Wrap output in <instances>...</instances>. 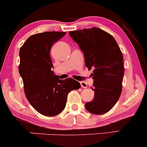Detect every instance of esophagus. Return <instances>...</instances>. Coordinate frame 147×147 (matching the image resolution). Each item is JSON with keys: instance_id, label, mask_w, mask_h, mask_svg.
<instances>
[{"instance_id": "obj_1", "label": "esophagus", "mask_w": 147, "mask_h": 147, "mask_svg": "<svg viewBox=\"0 0 147 147\" xmlns=\"http://www.w3.org/2000/svg\"><path fill=\"white\" fill-rule=\"evenodd\" d=\"M80 84H81V86H82V88H86V87H87V84H86V83L85 82H84V81H82V82H80Z\"/></svg>"}]
</instances>
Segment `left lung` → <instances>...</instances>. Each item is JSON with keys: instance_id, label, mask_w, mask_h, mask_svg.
Instances as JSON below:
<instances>
[{"instance_id": "1", "label": "left lung", "mask_w": 147, "mask_h": 147, "mask_svg": "<svg viewBox=\"0 0 147 147\" xmlns=\"http://www.w3.org/2000/svg\"><path fill=\"white\" fill-rule=\"evenodd\" d=\"M84 53L85 65L92 74L95 97L85 108L95 115H103L113 108L122 91L123 58L110 34L93 27L69 32Z\"/></svg>"}]
</instances>
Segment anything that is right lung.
<instances>
[{"label": "right lung", "instance_id": "obj_1", "mask_svg": "<svg viewBox=\"0 0 147 147\" xmlns=\"http://www.w3.org/2000/svg\"><path fill=\"white\" fill-rule=\"evenodd\" d=\"M65 34L57 31L35 34L28 37L20 50L19 73L25 95L30 105L47 117L61 113L66 106L68 93L80 87L75 80H60L52 71L50 50Z\"/></svg>", "mask_w": 147, "mask_h": 147}]
</instances>
